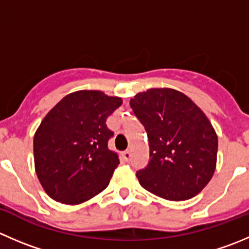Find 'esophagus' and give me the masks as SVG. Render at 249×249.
<instances>
[{"instance_id":"obj_1","label":"esophagus","mask_w":249,"mask_h":249,"mask_svg":"<svg viewBox=\"0 0 249 249\" xmlns=\"http://www.w3.org/2000/svg\"><path fill=\"white\" fill-rule=\"evenodd\" d=\"M122 156H123V158H124V160L129 161L130 160V157H131V151H129V149H127V151H124L122 153Z\"/></svg>"}]
</instances>
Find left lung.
Here are the masks:
<instances>
[{
	"mask_svg": "<svg viewBox=\"0 0 249 249\" xmlns=\"http://www.w3.org/2000/svg\"><path fill=\"white\" fill-rule=\"evenodd\" d=\"M144 125L149 163L140 185L168 201H186L208 185L216 168L218 136L203 110L185 93L153 88L130 100Z\"/></svg>",
	"mask_w": 249,
	"mask_h": 249,
	"instance_id": "8db88e82",
	"label": "left lung"
}]
</instances>
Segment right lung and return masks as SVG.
Here are the masks:
<instances>
[{"label": "right lung", "mask_w": 249, "mask_h": 249, "mask_svg": "<svg viewBox=\"0 0 249 249\" xmlns=\"http://www.w3.org/2000/svg\"><path fill=\"white\" fill-rule=\"evenodd\" d=\"M122 103L102 91L80 90L45 115L34 135V163L51 198L75 206L107 189L119 156L108 148L113 132L106 122Z\"/></svg>", "instance_id": "add662e5"}]
</instances>
